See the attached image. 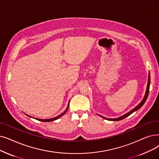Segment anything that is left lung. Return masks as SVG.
<instances>
[{"label":"left lung","instance_id":"obj_1","mask_svg":"<svg viewBox=\"0 0 159 159\" xmlns=\"http://www.w3.org/2000/svg\"><path fill=\"white\" fill-rule=\"evenodd\" d=\"M149 86H150V74H149L147 90H146V94H145V96H144V98H143V100L142 101V102L140 103V104H139V105H138L137 107H135L134 109H133L132 110H130V111L129 112H128L127 114H125V115H123V116H122L120 117V118H114V119H109V118H105V117L101 116H100V115H99V116H100L101 117H102V118L106 119V120H109V121H120V120H123V119H124V118H127V116H129V115H130L131 114L133 113L134 112L136 111L137 110H139V108H140V107H141L144 104L145 102H146V99H147V98H148V94H149Z\"/></svg>","mask_w":159,"mask_h":159}]
</instances>
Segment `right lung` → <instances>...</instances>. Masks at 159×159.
Returning a JSON list of instances; mask_svg holds the SVG:
<instances>
[{"instance_id": "add662e5", "label": "right lung", "mask_w": 159, "mask_h": 159, "mask_svg": "<svg viewBox=\"0 0 159 159\" xmlns=\"http://www.w3.org/2000/svg\"><path fill=\"white\" fill-rule=\"evenodd\" d=\"M68 107H69V105H68V107H67V109L66 110V111L64 112H63L62 114H60V115H59L58 116H57V117H56V118H51V119H47V120H41V119H36V120H38V121H43V122H48V121H54V120H57V119H58L59 118H60V117L61 116H63L66 112H67V109H68ZM28 116V115H27ZM29 116V117H31V116Z\"/></svg>"}]
</instances>
